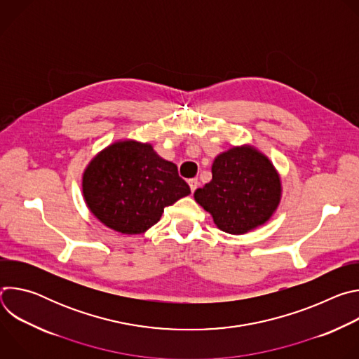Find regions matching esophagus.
Wrapping results in <instances>:
<instances>
[{"instance_id":"34e87169","label":"esophagus","mask_w":359,"mask_h":359,"mask_svg":"<svg viewBox=\"0 0 359 359\" xmlns=\"http://www.w3.org/2000/svg\"><path fill=\"white\" fill-rule=\"evenodd\" d=\"M189 186H190V190H191V193L198 187V180L197 179H190L189 180Z\"/></svg>"}]
</instances>
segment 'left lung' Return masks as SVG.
<instances>
[{
	"instance_id": "obj_1",
	"label": "left lung",
	"mask_w": 359,
	"mask_h": 359,
	"mask_svg": "<svg viewBox=\"0 0 359 359\" xmlns=\"http://www.w3.org/2000/svg\"><path fill=\"white\" fill-rule=\"evenodd\" d=\"M212 180L194 191V200L229 234L263 226L281 201V179L271 161L251 144L233 146L215 158Z\"/></svg>"
}]
</instances>
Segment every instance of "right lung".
I'll return each mask as SVG.
<instances>
[{"instance_id":"add662e5","label":"right lung","mask_w":359,"mask_h":359,"mask_svg":"<svg viewBox=\"0 0 359 359\" xmlns=\"http://www.w3.org/2000/svg\"><path fill=\"white\" fill-rule=\"evenodd\" d=\"M89 212L122 234H142L165 210L190 194L177 166L161 158L150 143L116 140L100 150L82 176Z\"/></svg>"}]
</instances>
